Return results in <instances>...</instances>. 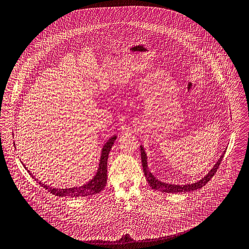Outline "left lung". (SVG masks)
I'll use <instances>...</instances> for the list:
<instances>
[{"mask_svg":"<svg viewBox=\"0 0 249 249\" xmlns=\"http://www.w3.org/2000/svg\"><path fill=\"white\" fill-rule=\"evenodd\" d=\"M225 154V151H224ZM224 154L221 155V157L219 158V160L217 161V163L214 165V167L212 169V171H210V173L200 181L195 182L193 184H186V185H174V184H168V183H164L161 182L160 180H158L157 178H155L152 174L148 171L147 168V162H146V154L142 148V146H141V155H142V168H143V173L145 176V178L147 180V182L149 183V185L155 189V190H159L162 192H166V193H179V192H188V191H194L197 189L202 188L203 186H205L210 180L211 178L215 175V173L217 172V169L219 168V165L221 164V161L223 159Z\"/></svg>","mask_w":249,"mask_h":249,"instance_id":"obj_1","label":"left lung"}]
</instances>
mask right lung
Wrapping results in <instances>:
<instances>
[{"label":"right lung","instance_id":"right-lung-1","mask_svg":"<svg viewBox=\"0 0 249 249\" xmlns=\"http://www.w3.org/2000/svg\"><path fill=\"white\" fill-rule=\"evenodd\" d=\"M115 140H116V136H113L104 145L103 150H102V156H101L98 172H97L96 176L89 182H87L85 185L80 186V187L61 189V188L49 187V186H47V185H45V184H43L41 182H38V184L41 187H43L44 189H46L48 192H50L51 194H53L55 196H58V197H70V198L85 197V196H90V195H94L96 193L101 192L104 189V187L106 186V183H107V158H108V153H109V151H110V149H111ZM23 166H25V165H23ZM25 169L27 170L26 167H25ZM27 172L34 178L33 175L30 173V171L27 170ZM35 180H36V179L35 178Z\"/></svg>","mask_w":249,"mask_h":249}]
</instances>
